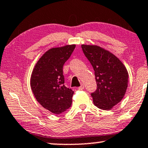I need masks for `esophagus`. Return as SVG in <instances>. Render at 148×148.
Wrapping results in <instances>:
<instances>
[{
  "label": "esophagus",
  "mask_w": 148,
  "mask_h": 148,
  "mask_svg": "<svg viewBox=\"0 0 148 148\" xmlns=\"http://www.w3.org/2000/svg\"><path fill=\"white\" fill-rule=\"evenodd\" d=\"M78 89H79V90H83V89H84V85H83L82 84V85H81L80 87H79Z\"/></svg>",
  "instance_id": "esophagus-1"
}]
</instances>
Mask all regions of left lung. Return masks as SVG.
I'll return each mask as SVG.
<instances>
[{"mask_svg":"<svg viewBox=\"0 0 148 148\" xmlns=\"http://www.w3.org/2000/svg\"><path fill=\"white\" fill-rule=\"evenodd\" d=\"M95 71L97 89L91 93L93 103L102 110H111L121 101L127 87L128 73L114 55L94 45H81Z\"/></svg>","mask_w":148,"mask_h":148,"instance_id":"8db88e82","label":"left lung"}]
</instances>
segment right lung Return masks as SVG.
<instances>
[{
    "instance_id": "1",
    "label": "right lung",
    "mask_w": 148,
    "mask_h": 148,
    "mask_svg": "<svg viewBox=\"0 0 148 148\" xmlns=\"http://www.w3.org/2000/svg\"><path fill=\"white\" fill-rule=\"evenodd\" d=\"M75 45L53 48L45 53L36 64L31 78V87L37 101L55 114L70 108L74 92L64 85V64Z\"/></svg>"
}]
</instances>
